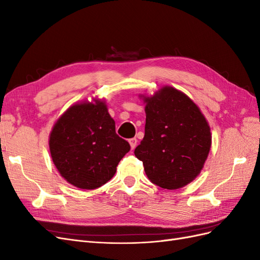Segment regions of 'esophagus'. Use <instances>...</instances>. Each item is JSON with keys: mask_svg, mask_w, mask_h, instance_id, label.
Masks as SVG:
<instances>
[{"mask_svg": "<svg viewBox=\"0 0 260 260\" xmlns=\"http://www.w3.org/2000/svg\"><path fill=\"white\" fill-rule=\"evenodd\" d=\"M137 143H138V140H137L136 138H132V139H130V140H129V144H130V146H131V148H132V149H133V148H136Z\"/></svg>", "mask_w": 260, "mask_h": 260, "instance_id": "obj_1", "label": "esophagus"}]
</instances>
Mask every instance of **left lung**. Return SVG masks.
Segmentation results:
<instances>
[{
  "instance_id": "8db88e82",
  "label": "left lung",
  "mask_w": 260,
  "mask_h": 260,
  "mask_svg": "<svg viewBox=\"0 0 260 260\" xmlns=\"http://www.w3.org/2000/svg\"><path fill=\"white\" fill-rule=\"evenodd\" d=\"M145 103V135L135 149L147 178L167 190L183 187L198 177L210 147L208 121L186 94L165 85Z\"/></svg>"
}]
</instances>
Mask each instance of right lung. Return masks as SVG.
Masks as SVG:
<instances>
[{
  "instance_id": "1",
  "label": "right lung",
  "mask_w": 260,
  "mask_h": 260,
  "mask_svg": "<svg viewBox=\"0 0 260 260\" xmlns=\"http://www.w3.org/2000/svg\"><path fill=\"white\" fill-rule=\"evenodd\" d=\"M49 146L59 175L82 190L111 180L130 151L127 141L117 136L115 120L101 99L70 106L53 125Z\"/></svg>"
}]
</instances>
